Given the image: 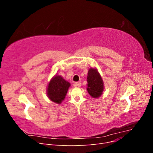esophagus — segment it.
Instances as JSON below:
<instances>
[{
	"mask_svg": "<svg viewBox=\"0 0 153 153\" xmlns=\"http://www.w3.org/2000/svg\"><path fill=\"white\" fill-rule=\"evenodd\" d=\"M75 85L76 87H80V86L82 85V84H81V82H76V83H75Z\"/></svg>",
	"mask_w": 153,
	"mask_h": 153,
	"instance_id": "esophagus-1",
	"label": "esophagus"
}]
</instances>
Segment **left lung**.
<instances>
[{
  "instance_id": "1",
  "label": "left lung",
  "mask_w": 153,
  "mask_h": 153,
  "mask_svg": "<svg viewBox=\"0 0 153 153\" xmlns=\"http://www.w3.org/2000/svg\"><path fill=\"white\" fill-rule=\"evenodd\" d=\"M87 91L93 98H98L103 91V83L101 77L96 69L91 68L88 71Z\"/></svg>"
}]
</instances>
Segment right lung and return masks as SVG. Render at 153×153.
<instances>
[{"instance_id":"obj_1","label":"right lung","mask_w":153,"mask_h":153,"mask_svg":"<svg viewBox=\"0 0 153 153\" xmlns=\"http://www.w3.org/2000/svg\"><path fill=\"white\" fill-rule=\"evenodd\" d=\"M70 84L61 76H55L50 82L47 89L48 98L55 103L60 104L65 98Z\"/></svg>"}]
</instances>
